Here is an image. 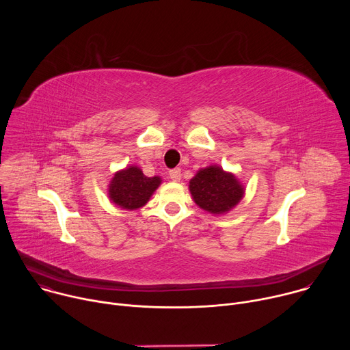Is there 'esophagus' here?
I'll return each instance as SVG.
<instances>
[{
  "mask_svg": "<svg viewBox=\"0 0 350 350\" xmlns=\"http://www.w3.org/2000/svg\"><path fill=\"white\" fill-rule=\"evenodd\" d=\"M169 177H170L173 181H180V178H181V170H180L178 167L169 170Z\"/></svg>",
  "mask_w": 350,
  "mask_h": 350,
  "instance_id": "1",
  "label": "esophagus"
}]
</instances>
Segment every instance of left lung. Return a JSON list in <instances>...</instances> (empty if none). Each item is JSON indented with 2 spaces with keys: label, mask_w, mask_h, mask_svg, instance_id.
I'll return each mask as SVG.
<instances>
[{
  "label": "left lung",
  "mask_w": 350,
  "mask_h": 350,
  "mask_svg": "<svg viewBox=\"0 0 350 350\" xmlns=\"http://www.w3.org/2000/svg\"><path fill=\"white\" fill-rule=\"evenodd\" d=\"M189 191L195 204L213 215L228 212L243 195V188L235 176L217 166L199 170L189 181Z\"/></svg>",
  "instance_id": "8db88e82"
}]
</instances>
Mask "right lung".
Returning a JSON list of instances; mask_svg holds the SVG:
<instances>
[{
  "label": "right lung",
  "mask_w": 350,
  "mask_h": 350,
  "mask_svg": "<svg viewBox=\"0 0 350 350\" xmlns=\"http://www.w3.org/2000/svg\"><path fill=\"white\" fill-rule=\"evenodd\" d=\"M159 184V177H146L138 167L130 166L129 169L118 172L112 178L109 184V198L123 209H138L149 201Z\"/></svg>",
  "instance_id": "right-lung-1"
}]
</instances>
